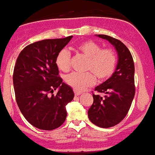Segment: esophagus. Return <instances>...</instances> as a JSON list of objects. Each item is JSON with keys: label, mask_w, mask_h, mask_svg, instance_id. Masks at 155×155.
<instances>
[{"label": "esophagus", "mask_w": 155, "mask_h": 155, "mask_svg": "<svg viewBox=\"0 0 155 155\" xmlns=\"http://www.w3.org/2000/svg\"><path fill=\"white\" fill-rule=\"evenodd\" d=\"M82 93L81 92H79V91H77V90H74V94L76 95V96H80L81 94Z\"/></svg>", "instance_id": "34e87169"}]
</instances>
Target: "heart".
Returning a JSON list of instances; mask_svg holds the SVG:
<instances>
[{
	"label": "heart",
	"instance_id": "b5f03b06",
	"mask_svg": "<svg viewBox=\"0 0 155 155\" xmlns=\"http://www.w3.org/2000/svg\"><path fill=\"white\" fill-rule=\"evenodd\" d=\"M78 52L87 58L84 73L73 72L66 77V82L74 90L81 91L99 81H104L113 74L117 66V58L115 51L111 48H102L92 41H84L75 47ZM55 63L58 68L67 72L71 68V54L63 49L58 53Z\"/></svg>",
	"mask_w": 155,
	"mask_h": 155
}]
</instances>
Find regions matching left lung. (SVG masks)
Returning <instances> with one entry per match:
<instances>
[{
  "instance_id": "8db88e82",
  "label": "left lung",
  "mask_w": 155,
  "mask_h": 155,
  "mask_svg": "<svg viewBox=\"0 0 155 155\" xmlns=\"http://www.w3.org/2000/svg\"><path fill=\"white\" fill-rule=\"evenodd\" d=\"M112 44L118 54V63L115 71L109 79L96 87L93 104L88 111V118L101 128H110L121 122L129 112L135 96V67L129 48L119 40L99 34ZM100 93L104 94L101 97Z\"/></svg>"
}]
</instances>
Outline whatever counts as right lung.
Listing matches in <instances>:
<instances>
[{"label":"right lung","instance_id":"right-lung-1","mask_svg":"<svg viewBox=\"0 0 155 155\" xmlns=\"http://www.w3.org/2000/svg\"><path fill=\"white\" fill-rule=\"evenodd\" d=\"M73 36L45 39L26 46L13 72L17 105L26 121L42 130H53L67 117L66 106L72 101V88L63 82L55 59ZM59 88L55 95L54 90Z\"/></svg>","mask_w":155,"mask_h":155}]
</instances>
